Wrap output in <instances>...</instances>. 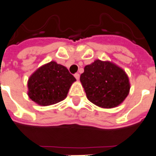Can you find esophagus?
I'll use <instances>...</instances> for the list:
<instances>
[{
    "label": "esophagus",
    "instance_id": "34e87169",
    "mask_svg": "<svg viewBox=\"0 0 156 156\" xmlns=\"http://www.w3.org/2000/svg\"><path fill=\"white\" fill-rule=\"evenodd\" d=\"M75 78H76L77 80H79V78H80V75L78 73H76V74H75Z\"/></svg>",
    "mask_w": 156,
    "mask_h": 156
}]
</instances>
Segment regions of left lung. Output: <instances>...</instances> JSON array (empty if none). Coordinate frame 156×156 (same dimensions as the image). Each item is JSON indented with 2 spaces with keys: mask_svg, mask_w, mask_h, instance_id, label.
Wrapping results in <instances>:
<instances>
[{
  "mask_svg": "<svg viewBox=\"0 0 156 156\" xmlns=\"http://www.w3.org/2000/svg\"><path fill=\"white\" fill-rule=\"evenodd\" d=\"M80 81L87 99L103 108L120 105L130 89L125 71L110 62L99 59L84 67Z\"/></svg>",
  "mask_w": 156,
  "mask_h": 156,
  "instance_id": "1",
  "label": "left lung"
}]
</instances>
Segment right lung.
Instances as JSON below:
<instances>
[{
    "instance_id": "1",
    "label": "right lung",
    "mask_w": 156,
    "mask_h": 156,
    "mask_svg": "<svg viewBox=\"0 0 156 156\" xmlns=\"http://www.w3.org/2000/svg\"><path fill=\"white\" fill-rule=\"evenodd\" d=\"M76 81L67 68L50 62L37 69L27 83L28 96L39 105L49 106L63 101Z\"/></svg>"
}]
</instances>
